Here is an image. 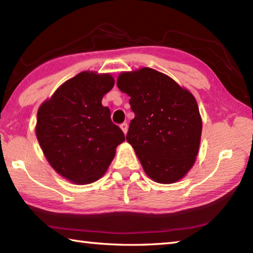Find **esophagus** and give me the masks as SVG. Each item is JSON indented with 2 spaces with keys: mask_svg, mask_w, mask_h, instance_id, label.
I'll use <instances>...</instances> for the list:
<instances>
[{
  "mask_svg": "<svg viewBox=\"0 0 253 253\" xmlns=\"http://www.w3.org/2000/svg\"><path fill=\"white\" fill-rule=\"evenodd\" d=\"M121 128H122V130L124 131V134H127V130H128V124L127 123L121 124Z\"/></svg>",
  "mask_w": 253,
  "mask_h": 253,
  "instance_id": "esophagus-1",
  "label": "esophagus"
}]
</instances>
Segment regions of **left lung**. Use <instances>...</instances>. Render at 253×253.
<instances>
[{"label":"left lung","mask_w":253,"mask_h":253,"mask_svg":"<svg viewBox=\"0 0 253 253\" xmlns=\"http://www.w3.org/2000/svg\"><path fill=\"white\" fill-rule=\"evenodd\" d=\"M117 85L130 97L126 136L149 177L162 184L181 179L193 166L202 132L194 96L151 68L123 72Z\"/></svg>","instance_id":"obj_1"}]
</instances>
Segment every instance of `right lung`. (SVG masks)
Wrapping results in <instances>:
<instances>
[{
    "label": "right lung",
    "instance_id": "1",
    "mask_svg": "<svg viewBox=\"0 0 253 253\" xmlns=\"http://www.w3.org/2000/svg\"><path fill=\"white\" fill-rule=\"evenodd\" d=\"M108 74L84 71L60 85L38 110L36 135L54 170L77 184L100 178L125 135L111 122L102 97L114 87Z\"/></svg>",
    "mask_w": 253,
    "mask_h": 253
}]
</instances>
